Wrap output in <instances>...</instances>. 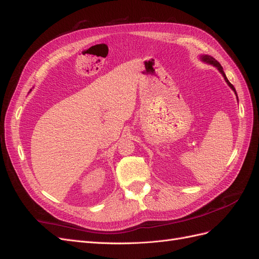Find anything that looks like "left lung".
<instances>
[{
  "instance_id": "1",
  "label": "left lung",
  "mask_w": 259,
  "mask_h": 259,
  "mask_svg": "<svg viewBox=\"0 0 259 259\" xmlns=\"http://www.w3.org/2000/svg\"><path fill=\"white\" fill-rule=\"evenodd\" d=\"M200 59H201V61L205 62V64L211 65V66H214V67H216V68H217L218 71L221 72V73H222V75L224 76V79H225L226 83L228 84L229 88L234 92V94H236L237 99H238V94H237V92H236V89L233 88V85L228 81V79H227V76H226V74H225V72H224V69H223V67L221 66V64H219V62H218L215 58H213L211 56H209V55H200ZM238 103H239V100H238Z\"/></svg>"
}]
</instances>
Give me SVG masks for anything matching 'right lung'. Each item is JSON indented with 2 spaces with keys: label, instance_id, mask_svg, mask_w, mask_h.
<instances>
[{
  "label": "right lung",
  "instance_id": "right-lung-1",
  "mask_svg": "<svg viewBox=\"0 0 259 259\" xmlns=\"http://www.w3.org/2000/svg\"><path fill=\"white\" fill-rule=\"evenodd\" d=\"M30 91H31V90H30Z\"/></svg>",
  "mask_w": 259,
  "mask_h": 259
}]
</instances>
